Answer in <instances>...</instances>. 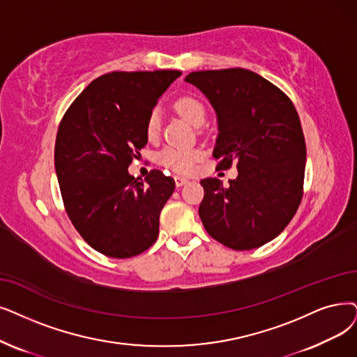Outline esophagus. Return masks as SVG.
Wrapping results in <instances>:
<instances>
[{
  "label": "esophagus",
  "mask_w": 357,
  "mask_h": 357,
  "mask_svg": "<svg viewBox=\"0 0 357 357\" xmlns=\"http://www.w3.org/2000/svg\"><path fill=\"white\" fill-rule=\"evenodd\" d=\"M174 180H176V186H177V188H181V186H184V184H188V183H189V180H188V178L178 177V176H177Z\"/></svg>",
  "instance_id": "34e87169"
}]
</instances>
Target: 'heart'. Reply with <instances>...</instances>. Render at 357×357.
<instances>
[{
  "label": "heart",
  "mask_w": 357,
  "mask_h": 357,
  "mask_svg": "<svg viewBox=\"0 0 357 357\" xmlns=\"http://www.w3.org/2000/svg\"><path fill=\"white\" fill-rule=\"evenodd\" d=\"M174 108L184 120H188L195 127L202 126L205 121V117H206L205 107L195 96L188 95V96L178 98L174 102ZM160 127H161L160 114L158 111L153 109L146 120V135L149 137H155L160 133ZM201 156H202V152L199 149L168 146L158 155V161L167 168L177 171V173H188Z\"/></svg>",
  "instance_id": "b5f03b06"
}]
</instances>
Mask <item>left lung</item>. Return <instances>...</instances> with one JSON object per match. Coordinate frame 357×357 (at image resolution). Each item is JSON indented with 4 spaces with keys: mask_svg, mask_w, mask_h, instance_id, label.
I'll return each instance as SVG.
<instances>
[{
    "mask_svg": "<svg viewBox=\"0 0 357 357\" xmlns=\"http://www.w3.org/2000/svg\"><path fill=\"white\" fill-rule=\"evenodd\" d=\"M184 80L217 114V167L236 161L238 171L227 188L218 178L201 180L199 217L224 246L259 248L289 225L302 201L306 145L297 111L286 93L250 70L193 71Z\"/></svg>",
    "mask_w": 357,
    "mask_h": 357,
    "instance_id": "left-lung-1",
    "label": "left lung"
}]
</instances>
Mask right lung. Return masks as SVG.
Returning <instances> with one entry per match:
<instances>
[{
  "mask_svg": "<svg viewBox=\"0 0 357 357\" xmlns=\"http://www.w3.org/2000/svg\"><path fill=\"white\" fill-rule=\"evenodd\" d=\"M180 76L178 70L107 73L60 123L54 162L67 215L84 241L109 258H132L158 238L174 178L152 169L140 180L127 168L148 144V116Z\"/></svg>",
  "mask_w": 357,
  "mask_h": 357,
  "instance_id": "right-lung-1",
  "label": "right lung"
}]
</instances>
